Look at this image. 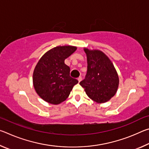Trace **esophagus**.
I'll list each match as a JSON object with an SVG mask.
<instances>
[{
	"mask_svg": "<svg viewBox=\"0 0 149 149\" xmlns=\"http://www.w3.org/2000/svg\"><path fill=\"white\" fill-rule=\"evenodd\" d=\"M77 79H78V81H79V82H80L81 81V79H82V77H81V76H79V77L77 78Z\"/></svg>",
	"mask_w": 149,
	"mask_h": 149,
	"instance_id": "34e87169",
	"label": "esophagus"
}]
</instances>
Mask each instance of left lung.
I'll return each mask as SVG.
<instances>
[{
  "label": "left lung",
  "instance_id": "obj_1",
  "mask_svg": "<svg viewBox=\"0 0 149 149\" xmlns=\"http://www.w3.org/2000/svg\"><path fill=\"white\" fill-rule=\"evenodd\" d=\"M87 57V70L85 79L79 83L90 99L103 103L114 97L119 79L110 59L100 50L85 49Z\"/></svg>",
  "mask_w": 149,
  "mask_h": 149
}]
</instances>
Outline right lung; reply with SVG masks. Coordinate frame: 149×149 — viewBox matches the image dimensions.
<instances>
[{
    "label": "right lung",
    "instance_id": "add662e5",
    "mask_svg": "<svg viewBox=\"0 0 149 149\" xmlns=\"http://www.w3.org/2000/svg\"><path fill=\"white\" fill-rule=\"evenodd\" d=\"M72 46L56 47L42 56L34 70L33 86L41 99L58 104L67 99L78 80L70 76V68L64 60L75 51Z\"/></svg>",
    "mask_w": 149,
    "mask_h": 149
}]
</instances>
